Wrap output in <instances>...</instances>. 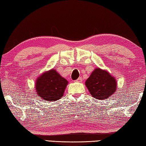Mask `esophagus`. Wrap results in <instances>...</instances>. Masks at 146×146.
<instances>
[{
    "label": "esophagus",
    "instance_id": "1",
    "mask_svg": "<svg viewBox=\"0 0 146 146\" xmlns=\"http://www.w3.org/2000/svg\"><path fill=\"white\" fill-rule=\"evenodd\" d=\"M76 82H82V78H78L77 80H76Z\"/></svg>",
    "mask_w": 146,
    "mask_h": 146
}]
</instances>
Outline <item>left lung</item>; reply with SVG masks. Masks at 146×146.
<instances>
[{
	"label": "left lung",
	"instance_id": "obj_1",
	"mask_svg": "<svg viewBox=\"0 0 146 146\" xmlns=\"http://www.w3.org/2000/svg\"><path fill=\"white\" fill-rule=\"evenodd\" d=\"M91 95L96 99H106L116 91V81L108 72L95 69L86 82Z\"/></svg>",
	"mask_w": 146,
	"mask_h": 146
}]
</instances>
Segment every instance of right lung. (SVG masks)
Masks as SVG:
<instances>
[{
  "label": "right lung",
  "mask_w": 146,
  "mask_h": 146,
  "mask_svg": "<svg viewBox=\"0 0 146 146\" xmlns=\"http://www.w3.org/2000/svg\"><path fill=\"white\" fill-rule=\"evenodd\" d=\"M68 84L55 70L42 74L36 80V90L40 97L47 101H55L63 96Z\"/></svg>",
  "instance_id": "add662e5"
}]
</instances>
